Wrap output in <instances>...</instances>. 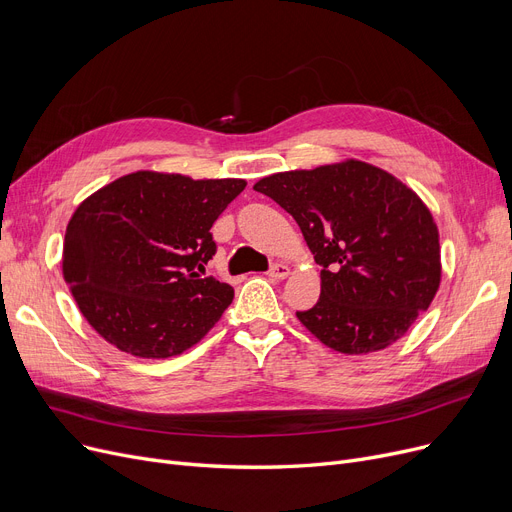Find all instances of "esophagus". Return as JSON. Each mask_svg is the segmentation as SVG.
<instances>
[{"label": "esophagus", "mask_w": 512, "mask_h": 512, "mask_svg": "<svg viewBox=\"0 0 512 512\" xmlns=\"http://www.w3.org/2000/svg\"><path fill=\"white\" fill-rule=\"evenodd\" d=\"M267 274H270V278L274 280H284L290 274V267L286 263H274Z\"/></svg>", "instance_id": "1"}]
</instances>
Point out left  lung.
<instances>
[{
    "label": "left lung",
    "instance_id": "1",
    "mask_svg": "<svg viewBox=\"0 0 512 512\" xmlns=\"http://www.w3.org/2000/svg\"><path fill=\"white\" fill-rule=\"evenodd\" d=\"M297 220L321 294L301 324L344 355L384 351L407 334L440 288L432 211L396 176L359 159L261 178L255 186Z\"/></svg>",
    "mask_w": 512,
    "mask_h": 512
}]
</instances>
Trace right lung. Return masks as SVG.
Returning a JSON list of instances; mask_svg holds the SVG:
<instances>
[{
    "label": "right lung",
    "instance_id": "add662e5",
    "mask_svg": "<svg viewBox=\"0 0 512 512\" xmlns=\"http://www.w3.org/2000/svg\"><path fill=\"white\" fill-rule=\"evenodd\" d=\"M245 186L139 170L80 203L66 226L62 274L91 328L141 359L197 344L234 290L196 270L215 255L213 222Z\"/></svg>",
    "mask_w": 512,
    "mask_h": 512
}]
</instances>
